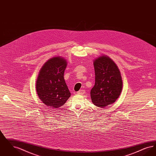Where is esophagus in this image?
<instances>
[{
	"label": "esophagus",
	"mask_w": 156,
	"mask_h": 156,
	"mask_svg": "<svg viewBox=\"0 0 156 156\" xmlns=\"http://www.w3.org/2000/svg\"><path fill=\"white\" fill-rule=\"evenodd\" d=\"M85 93V90H83V89H81L78 92H77L78 94H84Z\"/></svg>",
	"instance_id": "esophagus-1"
}]
</instances>
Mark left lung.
Masks as SVG:
<instances>
[{
    "mask_svg": "<svg viewBox=\"0 0 156 156\" xmlns=\"http://www.w3.org/2000/svg\"><path fill=\"white\" fill-rule=\"evenodd\" d=\"M95 83L90 90L92 103L104 108L113 104L122 90V80L119 68L107 55H102L94 61Z\"/></svg>",
    "mask_w": 156,
    "mask_h": 156,
    "instance_id": "1",
    "label": "left lung"
}]
</instances>
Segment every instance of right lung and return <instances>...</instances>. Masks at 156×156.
Returning <instances> with one entry per match:
<instances>
[{"mask_svg":"<svg viewBox=\"0 0 156 156\" xmlns=\"http://www.w3.org/2000/svg\"><path fill=\"white\" fill-rule=\"evenodd\" d=\"M66 59L54 57L41 68L36 81V91L40 100L50 108L62 106L71 97L64 78Z\"/></svg>","mask_w":156,"mask_h":156,"instance_id":"right-lung-1","label":"right lung"}]
</instances>
